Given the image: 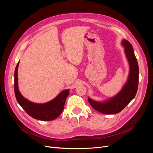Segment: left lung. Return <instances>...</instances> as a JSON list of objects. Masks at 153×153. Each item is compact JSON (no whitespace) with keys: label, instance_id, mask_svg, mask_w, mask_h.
<instances>
[{"label":"left lung","instance_id":"obj_1","mask_svg":"<svg viewBox=\"0 0 153 153\" xmlns=\"http://www.w3.org/2000/svg\"><path fill=\"white\" fill-rule=\"evenodd\" d=\"M123 45L125 46L126 56L129 61L130 68L126 84L115 97L105 102H96L88 98V100L92 108L103 114L108 115L119 113L134 99L138 91L139 68L137 59L136 58L131 44L127 40L124 39Z\"/></svg>","mask_w":153,"mask_h":153}]
</instances>
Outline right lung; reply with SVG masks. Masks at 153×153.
I'll return each mask as SVG.
<instances>
[{
	"instance_id": "1",
	"label": "right lung",
	"mask_w": 153,
	"mask_h": 153,
	"mask_svg": "<svg viewBox=\"0 0 153 153\" xmlns=\"http://www.w3.org/2000/svg\"><path fill=\"white\" fill-rule=\"evenodd\" d=\"M19 62L15 68L14 74V91L16 99L27 113L35 119L50 121L58 118L64 109L66 99L69 95V90L61 92L53 100L43 104L32 103L22 97L18 88L17 71Z\"/></svg>"
}]
</instances>
